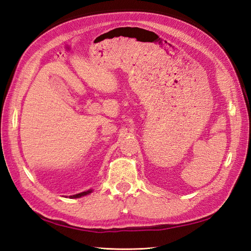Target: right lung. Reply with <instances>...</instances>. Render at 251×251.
Returning a JSON list of instances; mask_svg holds the SVG:
<instances>
[{
  "instance_id": "obj_1",
  "label": "right lung",
  "mask_w": 251,
  "mask_h": 251,
  "mask_svg": "<svg viewBox=\"0 0 251 251\" xmlns=\"http://www.w3.org/2000/svg\"><path fill=\"white\" fill-rule=\"evenodd\" d=\"M91 192H93V190H87V191L81 192V193H78V194H75V195H71L70 198H71V199H79V198H81V196H84V195L90 194Z\"/></svg>"
}]
</instances>
